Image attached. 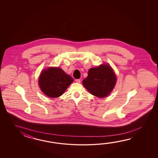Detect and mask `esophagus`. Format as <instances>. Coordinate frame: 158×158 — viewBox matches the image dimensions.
<instances>
[{
  "mask_svg": "<svg viewBox=\"0 0 158 158\" xmlns=\"http://www.w3.org/2000/svg\"><path fill=\"white\" fill-rule=\"evenodd\" d=\"M75 81H76V82H77V83H80L81 82V80L80 79H76V80H75Z\"/></svg>",
  "mask_w": 158,
  "mask_h": 158,
  "instance_id": "34e87169",
  "label": "esophagus"
}]
</instances>
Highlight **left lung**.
<instances>
[{
  "instance_id": "8db88e82",
  "label": "left lung",
  "mask_w": 158,
  "mask_h": 158,
  "mask_svg": "<svg viewBox=\"0 0 158 158\" xmlns=\"http://www.w3.org/2000/svg\"><path fill=\"white\" fill-rule=\"evenodd\" d=\"M116 82V74L108 64L91 68L88 71L87 77L82 81L84 87L92 95L99 98L107 97L114 89Z\"/></svg>"
}]
</instances>
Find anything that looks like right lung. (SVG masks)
Listing matches in <instances>:
<instances>
[{
	"label": "right lung",
	"instance_id": "add662e5",
	"mask_svg": "<svg viewBox=\"0 0 158 158\" xmlns=\"http://www.w3.org/2000/svg\"><path fill=\"white\" fill-rule=\"evenodd\" d=\"M73 79L60 68L44 69L38 79L40 90L47 97L57 98L64 93Z\"/></svg>",
	"mask_w": 158,
	"mask_h": 158
}]
</instances>
